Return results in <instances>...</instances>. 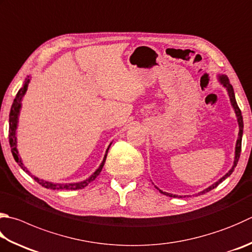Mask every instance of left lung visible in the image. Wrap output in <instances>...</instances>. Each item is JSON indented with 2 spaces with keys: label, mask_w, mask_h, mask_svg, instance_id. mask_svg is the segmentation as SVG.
<instances>
[{
  "label": "left lung",
  "mask_w": 252,
  "mask_h": 252,
  "mask_svg": "<svg viewBox=\"0 0 252 252\" xmlns=\"http://www.w3.org/2000/svg\"><path fill=\"white\" fill-rule=\"evenodd\" d=\"M218 81H220V83L226 89V91L228 92V96H229V99H230V104L232 108H234L235 111V114L237 116V122H238V126H239V132H238V138H237V141H236V147H235V158H234V164H232L231 169L227 172L224 177L220 178V180H218L217 182L213 183L211 187H208L207 189H203L202 192H200L198 194H204L206 192H210L211 189H215L218 184L221 183L222 181H224L225 179H227L229 177V175L232 173V171H234V169L236 168L237 163H238V160H239V157H240V151H241V139H243V130H244V121H243V115H241V111L239 110L238 105H237V102H236V97H235V92H234V89H232V85L230 84L229 82V79L227 78V75L225 74H218ZM158 189V188H157ZM159 192L164 194V195L167 196H170V197H183L182 195H177V194H171V193H167V192H163L161 191L160 189ZM185 197V196H184Z\"/></svg>",
  "instance_id": "left-lung-1"
}]
</instances>
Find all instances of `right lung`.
Returning <instances> with one entry per match:
<instances>
[{
    "label": "right lung",
    "instance_id": "add662e5",
    "mask_svg": "<svg viewBox=\"0 0 252 252\" xmlns=\"http://www.w3.org/2000/svg\"><path fill=\"white\" fill-rule=\"evenodd\" d=\"M31 75H28V77L25 79V81H24L23 87L20 89V91L17 92L16 94V97L14 98V102L12 104V107H11V112H9V129H8V138H9V146H11V151H12V155L14 157V159H15L16 162L18 163V165L27 172L28 174L31 175V177L35 180L37 183H39L41 187H44L46 189H83L89 185V183H91L92 181L96 179L97 175L101 172L102 169H103V165L105 163V160H106V156H107V151L110 149V147L112 145V142L110 144V146L107 147L106 149V153L104 155V158L103 161L99 164V167L95 170V172H94L92 175H90V177L84 180V181L81 182H75V183H52L49 181H45V180H41L39 178L35 177V175H32L30 171L27 170V168L24 165L22 158L20 157V154H18V150H17V138H16V129H17V125H18V116H20V112H21V108H22V99L24 97V95L26 94L27 91V88H28V84L31 82Z\"/></svg>",
    "mask_w": 252,
    "mask_h": 252
}]
</instances>
